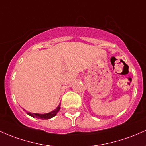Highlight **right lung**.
Here are the masks:
<instances>
[{
  "instance_id": "obj_1",
  "label": "right lung",
  "mask_w": 146,
  "mask_h": 146,
  "mask_svg": "<svg viewBox=\"0 0 146 146\" xmlns=\"http://www.w3.org/2000/svg\"><path fill=\"white\" fill-rule=\"evenodd\" d=\"M60 105H61L60 104V105H59V106L57 107V108L54 110V111L50 112V113H46V114H39V113H28V114L30 115V116H33V117H34V118H39V119H41V120L49 119V118L54 117V116L57 114V112L60 111Z\"/></svg>"
}]
</instances>
